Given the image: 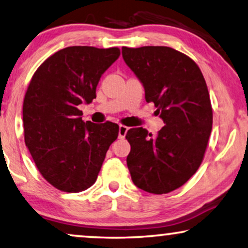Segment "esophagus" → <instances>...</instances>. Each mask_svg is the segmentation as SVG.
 Returning a JSON list of instances; mask_svg holds the SVG:
<instances>
[{"label": "esophagus", "instance_id": "obj_1", "mask_svg": "<svg viewBox=\"0 0 248 248\" xmlns=\"http://www.w3.org/2000/svg\"><path fill=\"white\" fill-rule=\"evenodd\" d=\"M127 131H128L127 126H125V125H120V128H118V136H120V139H124Z\"/></svg>", "mask_w": 248, "mask_h": 248}]
</instances>
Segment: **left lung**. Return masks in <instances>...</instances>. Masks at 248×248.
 Instances as JSON below:
<instances>
[{"instance_id": "1", "label": "left lung", "mask_w": 248, "mask_h": 248, "mask_svg": "<svg viewBox=\"0 0 248 248\" xmlns=\"http://www.w3.org/2000/svg\"><path fill=\"white\" fill-rule=\"evenodd\" d=\"M122 56L166 124L155 138L143 127L127 131L132 180L154 195L171 192L196 173L206 152L213 127L206 80L198 64L170 46H123Z\"/></svg>"}]
</instances>
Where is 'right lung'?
Masks as SVG:
<instances>
[{
  "label": "right lung",
  "mask_w": 248,
  "mask_h": 248,
  "mask_svg": "<svg viewBox=\"0 0 248 248\" xmlns=\"http://www.w3.org/2000/svg\"><path fill=\"white\" fill-rule=\"evenodd\" d=\"M120 53L117 46H67L46 58L28 86L24 141L42 177L60 191L80 192L94 185L117 139L116 123H85L78 106L96 98L100 77Z\"/></svg>",
  "instance_id": "1"
}]
</instances>
